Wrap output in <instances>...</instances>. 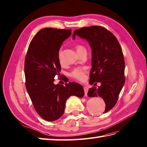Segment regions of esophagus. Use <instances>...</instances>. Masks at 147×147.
Segmentation results:
<instances>
[{
    "mask_svg": "<svg viewBox=\"0 0 147 147\" xmlns=\"http://www.w3.org/2000/svg\"><path fill=\"white\" fill-rule=\"evenodd\" d=\"M84 96H88V88L86 86L84 87Z\"/></svg>",
    "mask_w": 147,
    "mask_h": 147,
    "instance_id": "34e87169",
    "label": "esophagus"
}]
</instances>
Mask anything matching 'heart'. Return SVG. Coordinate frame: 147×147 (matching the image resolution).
<instances>
[{
    "label": "heart",
    "mask_w": 147,
    "mask_h": 147,
    "mask_svg": "<svg viewBox=\"0 0 147 147\" xmlns=\"http://www.w3.org/2000/svg\"><path fill=\"white\" fill-rule=\"evenodd\" d=\"M76 49L78 54L81 53L82 51H86L85 47L83 45H81L80 44H76ZM58 60H59V62L60 64L63 65V63L62 60H61V49L59 51V53H58ZM86 72V69L84 67H76L74 68V69L71 71L69 75L71 78H73V79L76 80L78 81H83L85 79V74Z\"/></svg>",
    "instance_id": "1"
}]
</instances>
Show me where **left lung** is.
Wrapping results in <instances>:
<instances>
[{"label":"left lung","mask_w":147,"mask_h":147,"mask_svg":"<svg viewBox=\"0 0 147 147\" xmlns=\"http://www.w3.org/2000/svg\"><path fill=\"white\" fill-rule=\"evenodd\" d=\"M76 36L86 39L92 49L90 84L101 86L90 88V97L100 96L105 101L103 113L115 107L125 84V60L121 47L115 35L103 27L92 26L75 30Z\"/></svg>","instance_id":"8db88e82"}]
</instances>
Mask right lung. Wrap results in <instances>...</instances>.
<instances>
[{"label": "right lung", "mask_w": 147, "mask_h": 147, "mask_svg": "<svg viewBox=\"0 0 147 147\" xmlns=\"http://www.w3.org/2000/svg\"><path fill=\"white\" fill-rule=\"evenodd\" d=\"M71 34V29L44 28L33 37L26 55V90L37 114L48 121L63 115L68 98L84 94L83 86L77 83L69 82L65 86L53 83L61 71L59 50Z\"/></svg>", "instance_id": "1"}]
</instances>
